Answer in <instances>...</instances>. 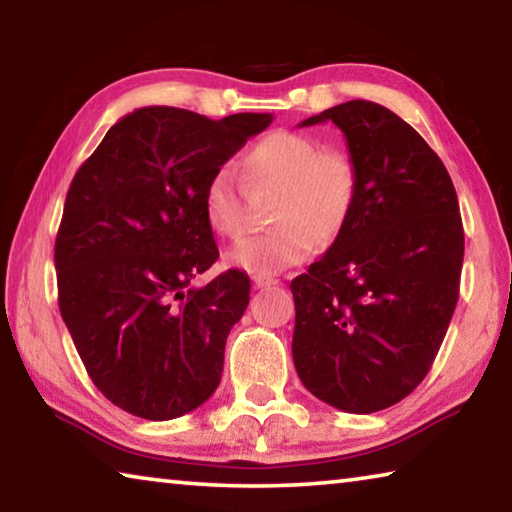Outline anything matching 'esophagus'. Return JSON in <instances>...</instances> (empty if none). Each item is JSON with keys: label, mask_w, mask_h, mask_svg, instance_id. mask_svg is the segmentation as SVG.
Here are the masks:
<instances>
[{"label": "esophagus", "mask_w": 512, "mask_h": 512, "mask_svg": "<svg viewBox=\"0 0 512 512\" xmlns=\"http://www.w3.org/2000/svg\"><path fill=\"white\" fill-rule=\"evenodd\" d=\"M277 280L275 277H268V275H255L253 277V287L255 289H268V287H275Z\"/></svg>", "instance_id": "34e87169"}]
</instances>
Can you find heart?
Masks as SVG:
<instances>
[{
    "label": "heart",
    "instance_id": "b5f03b06",
    "mask_svg": "<svg viewBox=\"0 0 512 512\" xmlns=\"http://www.w3.org/2000/svg\"><path fill=\"white\" fill-rule=\"evenodd\" d=\"M244 171L250 187H280L271 205L273 228L230 250V264L248 273L271 275L300 264L316 241L329 244L341 235L357 203L359 171L350 155L323 149L300 133L262 137L246 153ZM203 210L216 235L239 239L246 232V189L232 164H221L207 178Z\"/></svg>",
    "mask_w": 512,
    "mask_h": 512
}]
</instances>
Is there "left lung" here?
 <instances>
[{"label": "left lung", "mask_w": 512, "mask_h": 512, "mask_svg": "<svg viewBox=\"0 0 512 512\" xmlns=\"http://www.w3.org/2000/svg\"><path fill=\"white\" fill-rule=\"evenodd\" d=\"M334 121L359 171L348 225L291 282L293 363L311 395L348 413L404 400L427 377L454 316L463 223L445 164L384 106L345 101Z\"/></svg>", "instance_id": "1"}]
</instances>
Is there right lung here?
I'll list each match as a JSON object with an SVG mask.
<instances>
[{
  "instance_id": "add662e5",
  "label": "right lung",
  "mask_w": 512,
  "mask_h": 512,
  "mask_svg": "<svg viewBox=\"0 0 512 512\" xmlns=\"http://www.w3.org/2000/svg\"><path fill=\"white\" fill-rule=\"evenodd\" d=\"M271 121L268 112L214 121L140 108L110 128L69 185L54 250L60 316L94 386L137 418H180L219 386L250 280L230 268L189 287L219 257L203 189Z\"/></svg>"
}]
</instances>
